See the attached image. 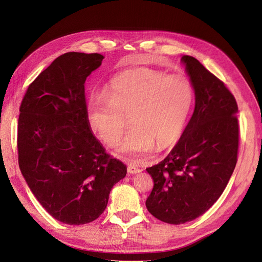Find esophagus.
Returning a JSON list of instances; mask_svg holds the SVG:
<instances>
[{
    "mask_svg": "<svg viewBox=\"0 0 262 262\" xmlns=\"http://www.w3.org/2000/svg\"><path fill=\"white\" fill-rule=\"evenodd\" d=\"M140 171H141V169L138 168L137 166H134V165H129L128 166V172L129 173H138Z\"/></svg>",
    "mask_w": 262,
    "mask_h": 262,
    "instance_id": "34e87169",
    "label": "esophagus"
}]
</instances>
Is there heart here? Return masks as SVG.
Instances as JSON below:
<instances>
[{
  "instance_id": "obj_1",
  "label": "heart",
  "mask_w": 262,
  "mask_h": 262,
  "mask_svg": "<svg viewBox=\"0 0 262 262\" xmlns=\"http://www.w3.org/2000/svg\"><path fill=\"white\" fill-rule=\"evenodd\" d=\"M191 81L182 74L141 68L117 76L106 96H94L87 105L90 128L108 146L120 141L128 118L133 124L120 152L140 158L180 138L193 105Z\"/></svg>"
}]
</instances>
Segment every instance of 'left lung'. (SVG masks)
Instances as JSON below:
<instances>
[{
    "label": "left lung",
    "mask_w": 262,
    "mask_h": 262,
    "mask_svg": "<svg viewBox=\"0 0 262 262\" xmlns=\"http://www.w3.org/2000/svg\"><path fill=\"white\" fill-rule=\"evenodd\" d=\"M193 85V115L169 154L146 171L154 186L148 212L168 224H184L217 201L235 169L239 125L234 95L201 63L181 58Z\"/></svg>",
    "instance_id": "left-lung-1"
}]
</instances>
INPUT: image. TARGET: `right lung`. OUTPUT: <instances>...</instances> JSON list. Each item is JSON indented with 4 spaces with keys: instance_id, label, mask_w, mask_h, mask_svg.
<instances>
[{
    "instance_id": "add662e5",
    "label": "right lung",
    "mask_w": 262,
    "mask_h": 262,
    "mask_svg": "<svg viewBox=\"0 0 262 262\" xmlns=\"http://www.w3.org/2000/svg\"><path fill=\"white\" fill-rule=\"evenodd\" d=\"M99 53L60 55L30 83L19 107L18 165L31 192L51 216L87 224L105 211L126 166L106 153L87 120L84 84Z\"/></svg>"
}]
</instances>
